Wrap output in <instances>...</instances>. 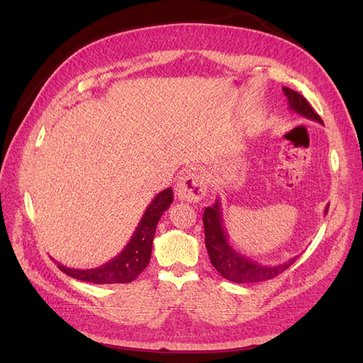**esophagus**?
Here are the masks:
<instances>
[{"instance_id": "34e87169", "label": "esophagus", "mask_w": 363, "mask_h": 363, "mask_svg": "<svg viewBox=\"0 0 363 363\" xmlns=\"http://www.w3.org/2000/svg\"><path fill=\"white\" fill-rule=\"evenodd\" d=\"M177 196L183 201L196 203L204 199L207 192V184L200 174L186 172L175 186Z\"/></svg>"}]
</instances>
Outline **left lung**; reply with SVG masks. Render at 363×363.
<instances>
[{"label": "left lung", "mask_w": 363, "mask_h": 363, "mask_svg": "<svg viewBox=\"0 0 363 363\" xmlns=\"http://www.w3.org/2000/svg\"><path fill=\"white\" fill-rule=\"evenodd\" d=\"M283 92L288 98L289 111L324 125L320 115L313 111L312 106L307 103L303 95L289 89V87H283ZM327 212L328 206L325 207L324 215H327ZM203 224L208 259H211V263L215 267V269L230 281L259 283L271 280L277 277L284 269H288L296 260V257H292L288 262L279 263V265H262V263L251 260L245 255H240L228 242V235L224 227L221 203H219V200H216L213 206L206 207L203 215Z\"/></svg>", "instance_id": "obj_1"}]
</instances>
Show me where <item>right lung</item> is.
<instances>
[{
	"label": "right lung",
	"instance_id": "right-lung-1",
	"mask_svg": "<svg viewBox=\"0 0 363 363\" xmlns=\"http://www.w3.org/2000/svg\"><path fill=\"white\" fill-rule=\"evenodd\" d=\"M172 203V189L167 188L159 192L155 200L150 203L145 213L142 215L140 221L135 230L133 236L128 240L124 250L116 257L108 260L104 265L92 269H74L62 265L57 262V267L67 276L89 281L95 284H112V283H130L144 271L151 257L152 239H155L156 227L160 216L168 211Z\"/></svg>",
	"mask_w": 363,
	"mask_h": 363
}]
</instances>
